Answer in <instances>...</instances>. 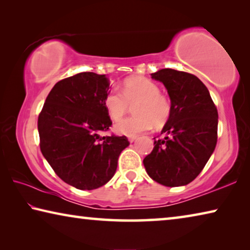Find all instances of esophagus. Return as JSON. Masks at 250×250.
I'll return each instance as SVG.
<instances>
[{
	"label": "esophagus",
	"instance_id": "1",
	"mask_svg": "<svg viewBox=\"0 0 250 250\" xmlns=\"http://www.w3.org/2000/svg\"><path fill=\"white\" fill-rule=\"evenodd\" d=\"M135 139H137V135H131V137H129L128 138V140L130 141V142H133Z\"/></svg>",
	"mask_w": 250,
	"mask_h": 250
}]
</instances>
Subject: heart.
<instances>
[{
  "mask_svg": "<svg viewBox=\"0 0 250 250\" xmlns=\"http://www.w3.org/2000/svg\"><path fill=\"white\" fill-rule=\"evenodd\" d=\"M122 95L111 90L104 97V108L112 120L118 121L133 107L134 117L118 122L115 130L118 133L137 135L149 130L152 125L161 128L170 119L172 107L167 96L160 92V87L152 80L141 76L130 77L122 84Z\"/></svg>",
  "mask_w": 250,
  "mask_h": 250,
  "instance_id": "1",
  "label": "heart"
}]
</instances>
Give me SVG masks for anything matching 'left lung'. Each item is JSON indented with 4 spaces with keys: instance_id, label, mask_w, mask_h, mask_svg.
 <instances>
[{
    "instance_id": "left-lung-1",
    "label": "left lung",
    "mask_w": 250,
    "mask_h": 250,
    "mask_svg": "<svg viewBox=\"0 0 250 250\" xmlns=\"http://www.w3.org/2000/svg\"><path fill=\"white\" fill-rule=\"evenodd\" d=\"M151 77L167 88L171 116L154 147L143 160L152 180L164 186H183L195 179L213 154L217 142L218 113L209 91L196 76L171 68Z\"/></svg>"
}]
</instances>
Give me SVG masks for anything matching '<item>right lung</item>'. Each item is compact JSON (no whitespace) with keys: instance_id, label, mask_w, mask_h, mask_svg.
Listing matches in <instances>:
<instances>
[{"instance_id":"1","label":"right lung","mask_w":250,"mask_h":250,"mask_svg":"<svg viewBox=\"0 0 250 250\" xmlns=\"http://www.w3.org/2000/svg\"><path fill=\"white\" fill-rule=\"evenodd\" d=\"M105 75L79 73L58 82L39 116L40 146L55 173L78 189H95L115 175L125 135L100 137L112 125L104 108Z\"/></svg>"}]
</instances>
